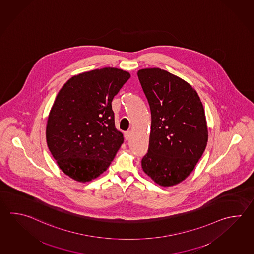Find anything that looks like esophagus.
Here are the masks:
<instances>
[{"mask_svg":"<svg viewBox=\"0 0 254 254\" xmlns=\"http://www.w3.org/2000/svg\"><path fill=\"white\" fill-rule=\"evenodd\" d=\"M130 137H131V131H127V132L125 133V139L129 140Z\"/></svg>","mask_w":254,"mask_h":254,"instance_id":"esophagus-1","label":"esophagus"}]
</instances>
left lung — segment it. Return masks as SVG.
Instances as JSON below:
<instances>
[{
	"label": "left lung",
	"instance_id": "1",
	"mask_svg": "<svg viewBox=\"0 0 254 254\" xmlns=\"http://www.w3.org/2000/svg\"><path fill=\"white\" fill-rule=\"evenodd\" d=\"M151 111L145 174L161 187H173L191 174L207 145L204 109L194 88L158 67L137 71Z\"/></svg>",
	"mask_w": 254,
	"mask_h": 254
}]
</instances>
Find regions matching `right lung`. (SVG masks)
<instances>
[{
  "instance_id": "right-lung-1",
  "label": "right lung",
  "mask_w": 254,
  "mask_h": 254,
  "mask_svg": "<svg viewBox=\"0 0 254 254\" xmlns=\"http://www.w3.org/2000/svg\"><path fill=\"white\" fill-rule=\"evenodd\" d=\"M129 78L120 68L103 67L73 76L59 91L47 121V145L74 180L100 176L123 144L111 102Z\"/></svg>"
}]
</instances>
